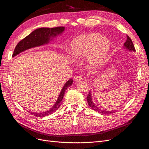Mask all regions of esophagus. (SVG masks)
Instances as JSON below:
<instances>
[{
	"label": "esophagus",
	"instance_id": "1",
	"mask_svg": "<svg viewBox=\"0 0 149 149\" xmlns=\"http://www.w3.org/2000/svg\"><path fill=\"white\" fill-rule=\"evenodd\" d=\"M82 79V76L78 75V76H77V77H75V82H79V81H80V80H81Z\"/></svg>",
	"mask_w": 149,
	"mask_h": 149
}]
</instances>
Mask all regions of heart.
I'll return each mask as SVG.
<instances>
[{
    "label": "heart",
    "mask_w": 149,
    "mask_h": 149,
    "mask_svg": "<svg viewBox=\"0 0 149 149\" xmlns=\"http://www.w3.org/2000/svg\"><path fill=\"white\" fill-rule=\"evenodd\" d=\"M110 48L109 40L99 35L91 33L75 38L71 44V53L77 61H82L87 57V66L95 69L105 62Z\"/></svg>",
    "instance_id": "obj_1"
}]
</instances>
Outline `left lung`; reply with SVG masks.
Returning <instances> with one entry per match:
<instances>
[{
	"mask_svg": "<svg viewBox=\"0 0 149 149\" xmlns=\"http://www.w3.org/2000/svg\"><path fill=\"white\" fill-rule=\"evenodd\" d=\"M124 47L126 48L127 50H129V51H131V52H135V49L134 47V45L133 44V42L132 41L130 38L127 36V40L126 42L124 44ZM87 100L88 105L90 106L92 109H93V110H95L96 112H98L100 113H104V114H112L113 113H115L116 111V110H113V111H106V110H101L100 109H99L98 107L95 106V105L94 104V103L93 102V100L92 99V95H91V91L89 92L88 94L87 97Z\"/></svg>",
	"mask_w": 149,
	"mask_h": 149,
	"instance_id": "8db88e82",
	"label": "left lung"
}]
</instances>
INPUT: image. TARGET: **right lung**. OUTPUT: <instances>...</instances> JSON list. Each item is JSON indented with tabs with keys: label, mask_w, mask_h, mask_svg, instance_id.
I'll return each instance as SVG.
<instances>
[{
	"label": "right lung",
	"mask_w": 149,
	"mask_h": 149,
	"mask_svg": "<svg viewBox=\"0 0 149 149\" xmlns=\"http://www.w3.org/2000/svg\"><path fill=\"white\" fill-rule=\"evenodd\" d=\"M64 27H57L54 28L43 27L35 30L34 31H33L31 33H30L29 36L25 37L24 39H23L22 40H20L19 42L17 45L15 47L12 56L14 57L19 53L22 52L23 51L27 50L29 49L48 44L49 41L51 40V38L55 37L61 34V33H62L64 31ZM72 83H73V80H72V79H69L65 84L56 104H54V105L52 108L50 109V110H47V111L44 112H31V113L36 117H40L49 116L50 114L56 112V110L60 107L62 103V100L63 98V95H64L66 89L69 87H70L72 84Z\"/></svg>",
	"instance_id": "obj_1"
}]
</instances>
